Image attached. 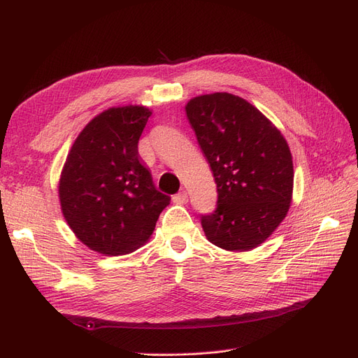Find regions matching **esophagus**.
<instances>
[{"label":"esophagus","mask_w":358,"mask_h":358,"mask_svg":"<svg viewBox=\"0 0 358 358\" xmlns=\"http://www.w3.org/2000/svg\"><path fill=\"white\" fill-rule=\"evenodd\" d=\"M173 201H175L176 204H185L188 201V194L185 191H180L173 196Z\"/></svg>","instance_id":"34e87169"}]
</instances>
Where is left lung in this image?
<instances>
[{"instance_id":"left-lung-1","label":"left lung","mask_w":358,"mask_h":358,"mask_svg":"<svg viewBox=\"0 0 358 358\" xmlns=\"http://www.w3.org/2000/svg\"><path fill=\"white\" fill-rule=\"evenodd\" d=\"M210 164L218 201L201 227L213 245L248 251L282 222L292 196V158L279 129L241 96L200 95L185 107Z\"/></svg>"}]
</instances>
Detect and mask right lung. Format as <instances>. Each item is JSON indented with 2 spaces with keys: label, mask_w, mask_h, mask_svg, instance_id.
<instances>
[{
  "label": "right lung",
  "mask_w": 358,
  "mask_h": 358,
  "mask_svg": "<svg viewBox=\"0 0 358 358\" xmlns=\"http://www.w3.org/2000/svg\"><path fill=\"white\" fill-rule=\"evenodd\" d=\"M150 115L143 106L112 107L95 116L70 149L59 179L61 209L76 237L92 251H136L170 203L138 155Z\"/></svg>",
  "instance_id": "add662e5"
}]
</instances>
